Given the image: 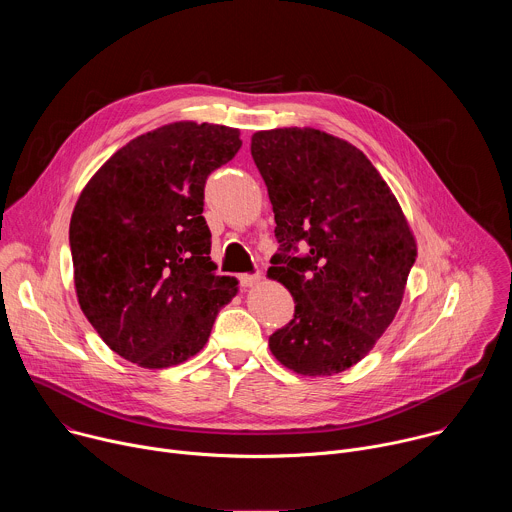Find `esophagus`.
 I'll return each instance as SVG.
<instances>
[{
    "label": "esophagus",
    "mask_w": 512,
    "mask_h": 512,
    "mask_svg": "<svg viewBox=\"0 0 512 512\" xmlns=\"http://www.w3.org/2000/svg\"><path fill=\"white\" fill-rule=\"evenodd\" d=\"M261 271H255V273H243V275H239V281H241V285L243 287H253V285H257L259 281H261Z\"/></svg>",
    "instance_id": "esophagus-1"
}]
</instances>
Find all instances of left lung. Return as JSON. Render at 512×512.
<instances>
[{
	"mask_svg": "<svg viewBox=\"0 0 512 512\" xmlns=\"http://www.w3.org/2000/svg\"><path fill=\"white\" fill-rule=\"evenodd\" d=\"M251 156L277 225L267 275L296 302L269 348L298 375L342 373L373 350L401 306L417 257L405 214L369 158L320 129L257 131Z\"/></svg>",
	"mask_w": 512,
	"mask_h": 512,
	"instance_id": "obj_1",
	"label": "left lung"
}]
</instances>
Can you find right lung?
<instances>
[{
    "mask_svg": "<svg viewBox=\"0 0 512 512\" xmlns=\"http://www.w3.org/2000/svg\"><path fill=\"white\" fill-rule=\"evenodd\" d=\"M239 129L178 121L115 152L81 192L70 253L83 314L143 369L174 367L206 344L237 279L216 275L202 216L206 178L241 150Z\"/></svg>",
    "mask_w": 512,
    "mask_h": 512,
    "instance_id": "right-lung-1",
    "label": "right lung"
}]
</instances>
